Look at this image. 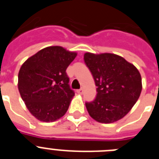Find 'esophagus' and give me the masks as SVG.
I'll return each instance as SVG.
<instances>
[{
    "mask_svg": "<svg viewBox=\"0 0 159 159\" xmlns=\"http://www.w3.org/2000/svg\"><path fill=\"white\" fill-rule=\"evenodd\" d=\"M76 92H77V93H78V94H80V95H82V94L84 93V91H83L82 88H80V89L77 90Z\"/></svg>",
    "mask_w": 159,
    "mask_h": 159,
    "instance_id": "obj_1",
    "label": "esophagus"
}]
</instances>
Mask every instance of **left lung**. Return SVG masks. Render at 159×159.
<instances>
[{"mask_svg": "<svg viewBox=\"0 0 159 159\" xmlns=\"http://www.w3.org/2000/svg\"><path fill=\"white\" fill-rule=\"evenodd\" d=\"M84 59L97 87L95 99L85 103L90 116L102 123L121 119L141 94L139 71L124 58L111 53L87 52Z\"/></svg>", "mask_w": 159, "mask_h": 159, "instance_id": "8db88e82", "label": "left lung"}]
</instances>
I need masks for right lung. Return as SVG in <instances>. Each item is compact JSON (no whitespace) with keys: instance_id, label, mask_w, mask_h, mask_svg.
<instances>
[{"instance_id":"add662e5","label":"right lung","mask_w":159,"mask_h":159,"mask_svg":"<svg viewBox=\"0 0 159 159\" xmlns=\"http://www.w3.org/2000/svg\"><path fill=\"white\" fill-rule=\"evenodd\" d=\"M76 56L60 46H51L22 64L18 89L30 113L40 121L54 122L67 112L75 92L66 69Z\"/></svg>"}]
</instances>
